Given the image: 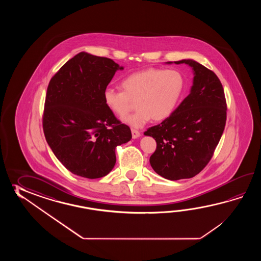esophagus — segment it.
I'll return each mask as SVG.
<instances>
[{
	"instance_id": "1",
	"label": "esophagus",
	"mask_w": 261,
	"mask_h": 261,
	"mask_svg": "<svg viewBox=\"0 0 261 261\" xmlns=\"http://www.w3.org/2000/svg\"><path fill=\"white\" fill-rule=\"evenodd\" d=\"M132 134H133V138H138L141 136V133L137 129H135V128H132Z\"/></svg>"
}]
</instances>
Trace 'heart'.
<instances>
[{
	"label": "heart",
	"instance_id": "1",
	"mask_svg": "<svg viewBox=\"0 0 261 261\" xmlns=\"http://www.w3.org/2000/svg\"><path fill=\"white\" fill-rule=\"evenodd\" d=\"M121 87L123 91L106 89L105 103L115 115L124 117L136 100L138 109L124 120L134 128H141L152 117L160 121L172 115L183 93L185 78L176 69L148 68L124 78Z\"/></svg>",
	"mask_w": 261,
	"mask_h": 261
}]
</instances>
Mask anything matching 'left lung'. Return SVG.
<instances>
[{
	"mask_svg": "<svg viewBox=\"0 0 261 261\" xmlns=\"http://www.w3.org/2000/svg\"><path fill=\"white\" fill-rule=\"evenodd\" d=\"M174 62L192 67L191 91L170 117L144 133L156 142L149 160L153 170L172 181L194 177L205 168L227 120V101L217 74L192 60Z\"/></svg>",
	"mask_w": 261,
	"mask_h": 261,
	"instance_id": "obj_1",
	"label": "left lung"
}]
</instances>
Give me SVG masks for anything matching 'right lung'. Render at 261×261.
Masks as SVG:
<instances>
[{"mask_svg": "<svg viewBox=\"0 0 261 261\" xmlns=\"http://www.w3.org/2000/svg\"><path fill=\"white\" fill-rule=\"evenodd\" d=\"M117 70L115 61L80 52L50 79L44 100V137L63 166L81 177L106 176L116 164L117 145L130 128L108 109L103 91Z\"/></svg>", "mask_w": 261, "mask_h": 261, "instance_id": "right-lung-1", "label": "right lung"}]
</instances>
